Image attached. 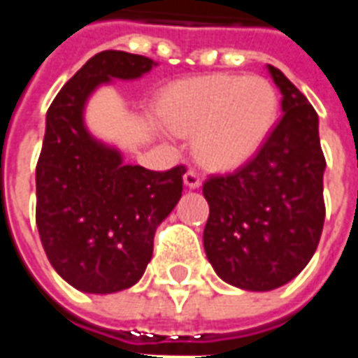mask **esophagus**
I'll list each match as a JSON object with an SVG mask.
<instances>
[{"mask_svg":"<svg viewBox=\"0 0 358 358\" xmlns=\"http://www.w3.org/2000/svg\"><path fill=\"white\" fill-rule=\"evenodd\" d=\"M201 182H203V178L197 169H187L186 174H184V184H186L187 187L195 189V187L201 186Z\"/></svg>","mask_w":358,"mask_h":358,"instance_id":"1","label":"esophagus"}]
</instances>
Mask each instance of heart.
I'll return each instance as SVG.
<instances>
[{
  "mask_svg": "<svg viewBox=\"0 0 358 358\" xmlns=\"http://www.w3.org/2000/svg\"><path fill=\"white\" fill-rule=\"evenodd\" d=\"M280 95L259 74H210L180 82L163 103L166 122L195 132V151L205 163L234 166L255 155L276 124Z\"/></svg>",
  "mask_w": 358,
  "mask_h": 358,
  "instance_id": "obj_1",
  "label": "heart"
}]
</instances>
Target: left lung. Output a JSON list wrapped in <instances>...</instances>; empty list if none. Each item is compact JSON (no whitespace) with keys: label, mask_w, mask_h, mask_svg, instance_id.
Masks as SVG:
<instances>
[{"label":"left lung","mask_w":358,"mask_h":358,"mask_svg":"<svg viewBox=\"0 0 358 358\" xmlns=\"http://www.w3.org/2000/svg\"><path fill=\"white\" fill-rule=\"evenodd\" d=\"M268 71L284 95L280 122L248 163L203 184L207 259L224 282L251 292L297 276L315 255L326 217L318 115L282 71Z\"/></svg>","instance_id":"obj_1"}]
</instances>
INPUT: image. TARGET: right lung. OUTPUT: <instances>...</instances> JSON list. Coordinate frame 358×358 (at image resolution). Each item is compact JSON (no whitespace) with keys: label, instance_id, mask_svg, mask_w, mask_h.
<instances>
[{"label":"right lung","instance_id":"1","mask_svg":"<svg viewBox=\"0 0 358 358\" xmlns=\"http://www.w3.org/2000/svg\"><path fill=\"white\" fill-rule=\"evenodd\" d=\"M155 61L126 51L97 53L61 88L48 109L36 164V224L57 274L86 293L134 285L153 255L157 226L184 189L186 166L149 171L122 164L118 151L84 128L88 95L110 78H138Z\"/></svg>","mask_w":358,"mask_h":358}]
</instances>
